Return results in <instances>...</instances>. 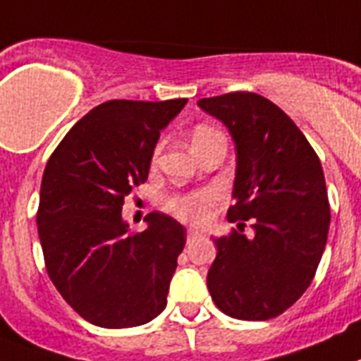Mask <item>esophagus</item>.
Here are the masks:
<instances>
[{"mask_svg": "<svg viewBox=\"0 0 361 361\" xmlns=\"http://www.w3.org/2000/svg\"><path fill=\"white\" fill-rule=\"evenodd\" d=\"M197 236H201V232L199 231H193V228H188V241L195 240Z\"/></svg>", "mask_w": 361, "mask_h": 361, "instance_id": "obj_1", "label": "esophagus"}]
</instances>
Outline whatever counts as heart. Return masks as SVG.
<instances>
[{
  "mask_svg": "<svg viewBox=\"0 0 361 361\" xmlns=\"http://www.w3.org/2000/svg\"><path fill=\"white\" fill-rule=\"evenodd\" d=\"M216 133L210 127H197L193 133V142L201 140L208 134ZM207 202L208 195L207 193H188V195H177V197L169 199V208L177 214L178 217H183L186 221H202L207 217Z\"/></svg>",
  "mask_w": 361,
  "mask_h": 361,
  "instance_id": "1",
  "label": "heart"
}]
</instances>
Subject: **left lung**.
Wrapping results in <instances>:
<instances>
[{"label":"left lung","mask_w":361,"mask_h":361,"mask_svg":"<svg viewBox=\"0 0 361 361\" xmlns=\"http://www.w3.org/2000/svg\"><path fill=\"white\" fill-rule=\"evenodd\" d=\"M197 106L221 121L236 149L234 207L255 236L214 238L207 286L223 314L266 321L290 308L314 279L330 227L323 168L284 110L249 92L204 97ZM243 225V223H238Z\"/></svg>","instance_id":"1"}]
</instances>
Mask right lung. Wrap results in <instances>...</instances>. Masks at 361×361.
<instances>
[{"label":"right lung","instance_id":"1","mask_svg":"<svg viewBox=\"0 0 361 361\" xmlns=\"http://www.w3.org/2000/svg\"><path fill=\"white\" fill-rule=\"evenodd\" d=\"M188 99L101 103L80 118L47 162L37 225L47 275L88 323L130 329L166 308L186 228L151 212L130 234L127 195L147 180L153 151Z\"/></svg>","mask_w":361,"mask_h":361}]
</instances>
